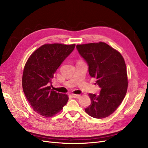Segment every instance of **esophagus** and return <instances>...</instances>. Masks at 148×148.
<instances>
[{
	"mask_svg": "<svg viewBox=\"0 0 148 148\" xmlns=\"http://www.w3.org/2000/svg\"><path fill=\"white\" fill-rule=\"evenodd\" d=\"M72 97H73V98H80V95L73 94V95H72Z\"/></svg>",
	"mask_w": 148,
	"mask_h": 148,
	"instance_id": "1",
	"label": "esophagus"
}]
</instances>
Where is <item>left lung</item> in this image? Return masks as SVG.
<instances>
[{
  "label": "left lung",
  "instance_id": "obj_1",
  "mask_svg": "<svg viewBox=\"0 0 148 148\" xmlns=\"http://www.w3.org/2000/svg\"><path fill=\"white\" fill-rule=\"evenodd\" d=\"M77 50L86 62L89 74L96 78L99 94H89L91 104L85 108L92 117L103 119L121 104L128 88L125 62L119 52L105 42L77 45Z\"/></svg>",
  "mask_w": 148,
  "mask_h": 148
}]
</instances>
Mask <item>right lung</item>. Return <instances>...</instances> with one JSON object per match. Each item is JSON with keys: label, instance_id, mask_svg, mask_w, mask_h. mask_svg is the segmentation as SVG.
Wrapping results in <instances>:
<instances>
[{"label": "right lung", "instance_id": "add662e5", "mask_svg": "<svg viewBox=\"0 0 148 148\" xmlns=\"http://www.w3.org/2000/svg\"><path fill=\"white\" fill-rule=\"evenodd\" d=\"M75 44H44L27 60L23 71L22 86L34 110L45 117L55 115L66 105V95L51 88L54 74L72 53Z\"/></svg>", "mask_w": 148, "mask_h": 148}]
</instances>
